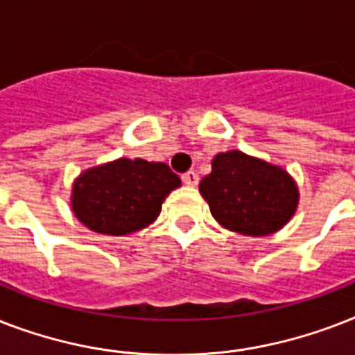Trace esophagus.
<instances>
[{"instance_id":"esophagus-1","label":"esophagus","mask_w":355,"mask_h":355,"mask_svg":"<svg viewBox=\"0 0 355 355\" xmlns=\"http://www.w3.org/2000/svg\"><path fill=\"white\" fill-rule=\"evenodd\" d=\"M182 182L186 184V186H195V184L199 182V175L195 171H186L182 175Z\"/></svg>"}]
</instances>
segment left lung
Returning <instances> with one entry per match:
<instances>
[{
    "label": "left lung",
    "mask_w": 355,
    "mask_h": 355,
    "mask_svg": "<svg viewBox=\"0 0 355 355\" xmlns=\"http://www.w3.org/2000/svg\"><path fill=\"white\" fill-rule=\"evenodd\" d=\"M199 189L216 221L243 236L280 230L298 205L297 184L287 171L241 150L217 155Z\"/></svg>",
    "instance_id": "8db88e82"
}]
</instances>
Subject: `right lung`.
<instances>
[{
    "mask_svg": "<svg viewBox=\"0 0 355 355\" xmlns=\"http://www.w3.org/2000/svg\"><path fill=\"white\" fill-rule=\"evenodd\" d=\"M180 178L162 162L119 158L92 167L73 184L71 208L97 234L125 236L155 221Z\"/></svg>",
    "mask_w": 355,
    "mask_h": 355,
    "instance_id": "add662e5",
    "label": "right lung"
}]
</instances>
